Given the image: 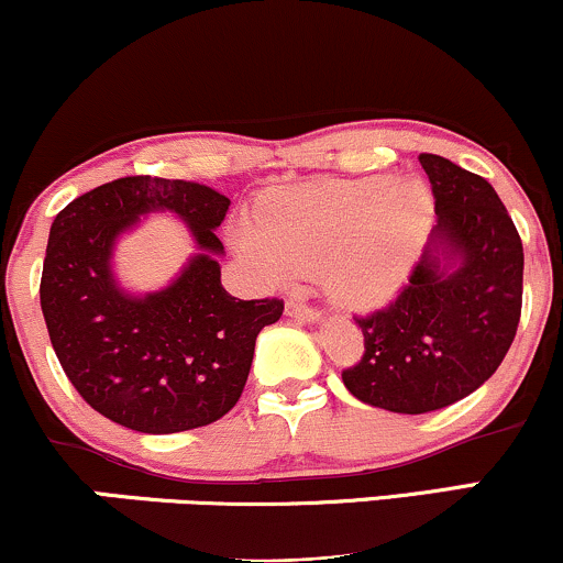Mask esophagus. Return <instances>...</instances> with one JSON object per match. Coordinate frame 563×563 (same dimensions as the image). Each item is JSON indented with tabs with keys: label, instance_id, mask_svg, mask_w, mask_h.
Here are the masks:
<instances>
[{
	"label": "esophagus",
	"instance_id": "34e87169",
	"mask_svg": "<svg viewBox=\"0 0 563 563\" xmlns=\"http://www.w3.org/2000/svg\"><path fill=\"white\" fill-rule=\"evenodd\" d=\"M286 314L288 318H299V320H309V322H318L320 320V309L309 307L299 299H288L286 301Z\"/></svg>",
	"mask_w": 563,
	"mask_h": 563
}]
</instances>
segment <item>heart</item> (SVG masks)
Returning <instances> with one entry per match:
<instances>
[{"label": "heart", "mask_w": 563, "mask_h": 563, "mask_svg": "<svg viewBox=\"0 0 563 563\" xmlns=\"http://www.w3.org/2000/svg\"><path fill=\"white\" fill-rule=\"evenodd\" d=\"M429 190L389 177L280 187L243 219L235 245L264 275L318 277L349 309H376L405 286L431 228Z\"/></svg>", "instance_id": "1"}]
</instances>
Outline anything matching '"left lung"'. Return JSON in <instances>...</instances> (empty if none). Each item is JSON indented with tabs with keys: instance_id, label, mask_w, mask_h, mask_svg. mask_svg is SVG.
<instances>
[{
	"instance_id": "obj_1",
	"label": "left lung",
	"mask_w": 563,
	"mask_h": 563,
	"mask_svg": "<svg viewBox=\"0 0 563 563\" xmlns=\"http://www.w3.org/2000/svg\"><path fill=\"white\" fill-rule=\"evenodd\" d=\"M437 228L389 307L354 318L365 335L341 373L365 405L421 416L476 391L500 367L521 318L525 249L493 185L421 153Z\"/></svg>"
}]
</instances>
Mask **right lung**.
<instances>
[{
  "mask_svg": "<svg viewBox=\"0 0 563 563\" xmlns=\"http://www.w3.org/2000/svg\"><path fill=\"white\" fill-rule=\"evenodd\" d=\"M230 198L185 179L121 177L70 200L49 228L42 312L74 389L113 423L177 434L219 421L241 399L256 335L280 299L243 301L222 288L217 228ZM147 210H172L201 254L164 291L129 297L110 273L112 243Z\"/></svg>",
  "mask_w": 563,
  "mask_h": 563,
  "instance_id": "right-lung-1",
  "label": "right lung"
}]
</instances>
